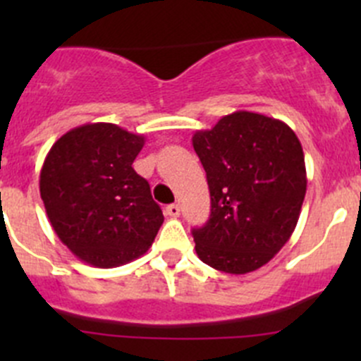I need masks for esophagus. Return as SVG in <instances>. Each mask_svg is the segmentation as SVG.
<instances>
[{
  "label": "esophagus",
  "mask_w": 361,
  "mask_h": 361,
  "mask_svg": "<svg viewBox=\"0 0 361 361\" xmlns=\"http://www.w3.org/2000/svg\"><path fill=\"white\" fill-rule=\"evenodd\" d=\"M166 214L171 218H178L180 216V206L178 204H169V206H166Z\"/></svg>",
  "instance_id": "obj_1"
}]
</instances>
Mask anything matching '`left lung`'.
<instances>
[{"label":"left lung","mask_w":361,"mask_h":361,"mask_svg":"<svg viewBox=\"0 0 361 361\" xmlns=\"http://www.w3.org/2000/svg\"><path fill=\"white\" fill-rule=\"evenodd\" d=\"M192 145L211 195L209 220L192 231L197 257L228 274L257 271L288 243L300 216L307 176L297 134L241 110L195 130Z\"/></svg>","instance_id":"left-lung-1"}]
</instances>
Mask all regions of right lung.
<instances>
[{
  "label": "right lung",
  "mask_w": 361,
  "mask_h": 361,
  "mask_svg": "<svg viewBox=\"0 0 361 361\" xmlns=\"http://www.w3.org/2000/svg\"><path fill=\"white\" fill-rule=\"evenodd\" d=\"M145 136L115 123L75 127L47 154L39 195L57 238L94 267H118L145 255L164 214L150 185L133 169Z\"/></svg>",
  "instance_id": "1"
}]
</instances>
